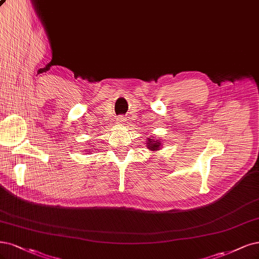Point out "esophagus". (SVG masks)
<instances>
[{
	"mask_svg": "<svg viewBox=\"0 0 259 259\" xmlns=\"http://www.w3.org/2000/svg\"><path fill=\"white\" fill-rule=\"evenodd\" d=\"M117 122L118 123H124V122H125V118H124L123 115H119V117L117 118Z\"/></svg>",
	"mask_w": 259,
	"mask_h": 259,
	"instance_id": "obj_1",
	"label": "esophagus"
}]
</instances>
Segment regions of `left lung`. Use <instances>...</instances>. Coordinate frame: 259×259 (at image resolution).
<instances>
[{
    "label": "left lung",
    "instance_id": "obj_1",
    "mask_svg": "<svg viewBox=\"0 0 259 259\" xmlns=\"http://www.w3.org/2000/svg\"><path fill=\"white\" fill-rule=\"evenodd\" d=\"M148 146H149L148 148L150 150H152V151L159 150V148H160V144H159L158 140H153V139H150V138L148 140Z\"/></svg>",
    "mask_w": 259,
    "mask_h": 259
}]
</instances>
